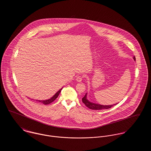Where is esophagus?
Wrapping results in <instances>:
<instances>
[{
    "mask_svg": "<svg viewBox=\"0 0 151 151\" xmlns=\"http://www.w3.org/2000/svg\"><path fill=\"white\" fill-rule=\"evenodd\" d=\"M76 81H78V82H81V81H82V80H83V77H82V76H78L77 78H76Z\"/></svg>",
    "mask_w": 151,
    "mask_h": 151,
    "instance_id": "obj_1",
    "label": "esophagus"
}]
</instances>
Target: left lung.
<instances>
[{
	"instance_id": "8db88e82",
	"label": "left lung",
	"mask_w": 151,
	"mask_h": 151,
	"mask_svg": "<svg viewBox=\"0 0 151 151\" xmlns=\"http://www.w3.org/2000/svg\"><path fill=\"white\" fill-rule=\"evenodd\" d=\"M133 59L135 61L136 58L135 57V56L133 57ZM82 101L86 105V106H87L88 108H89L90 109H92V110L108 109L111 108L112 106H113L114 105H115L118 104V103H116L115 104L111 105H100V104H96V103H94V102H92L89 101L87 99V93L86 94L85 96L82 99Z\"/></svg>"
}]
</instances>
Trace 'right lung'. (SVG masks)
<instances>
[{"mask_svg":"<svg viewBox=\"0 0 151 151\" xmlns=\"http://www.w3.org/2000/svg\"><path fill=\"white\" fill-rule=\"evenodd\" d=\"M62 88H62L60 89H59V90L52 97H51L50 99H48V100H36L38 101V102H40L42 103L44 105L49 104H50L51 102H52L54 101L58 97V96H59V94L60 93V92H61Z\"/></svg>","mask_w":151,"mask_h":151,"instance_id":"add662e5","label":"right lung"}]
</instances>
